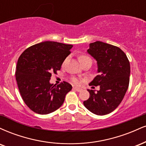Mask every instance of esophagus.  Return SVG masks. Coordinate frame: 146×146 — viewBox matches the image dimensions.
Listing matches in <instances>:
<instances>
[{"label": "esophagus", "instance_id": "esophagus-1", "mask_svg": "<svg viewBox=\"0 0 146 146\" xmlns=\"http://www.w3.org/2000/svg\"><path fill=\"white\" fill-rule=\"evenodd\" d=\"M73 89L77 90L78 92H81L82 90L81 88H78V87H73Z\"/></svg>", "mask_w": 146, "mask_h": 146}]
</instances>
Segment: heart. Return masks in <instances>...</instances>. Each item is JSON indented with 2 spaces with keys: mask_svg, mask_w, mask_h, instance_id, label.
Segmentation results:
<instances>
[{
  "mask_svg": "<svg viewBox=\"0 0 146 146\" xmlns=\"http://www.w3.org/2000/svg\"><path fill=\"white\" fill-rule=\"evenodd\" d=\"M78 58H79V61H80V62L81 64H82L83 62H86V61H92L91 58H90L89 56H86V55H84V54H82L80 55V56H79ZM71 81L72 82L75 84H78L80 83V80L77 78H72Z\"/></svg>",
  "mask_w": 146,
  "mask_h": 146,
  "instance_id": "obj_1",
  "label": "heart"
}]
</instances>
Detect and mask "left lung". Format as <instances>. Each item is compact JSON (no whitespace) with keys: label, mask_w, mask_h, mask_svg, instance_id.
I'll return each mask as SVG.
<instances>
[{"label":"left lung","mask_w":146,"mask_h":146,"mask_svg":"<svg viewBox=\"0 0 146 146\" xmlns=\"http://www.w3.org/2000/svg\"><path fill=\"white\" fill-rule=\"evenodd\" d=\"M87 52L96 60L99 73L90 85L100 89L88 90L90 97L84 105L95 115H107L116 109L128 90L130 62L121 48L103 42L90 43Z\"/></svg>","instance_id":"obj_1"}]
</instances>
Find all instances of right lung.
I'll use <instances>...</instances> for the list:
<instances>
[{
    "label": "right lung",
    "instance_id": "right-lung-1",
    "mask_svg": "<svg viewBox=\"0 0 146 146\" xmlns=\"http://www.w3.org/2000/svg\"><path fill=\"white\" fill-rule=\"evenodd\" d=\"M73 45L46 41L27 48L19 57L16 79L25 104L40 115L53 113L64 102L72 89L66 82L53 85L49 82L51 73H57Z\"/></svg>",
    "mask_w": 146,
    "mask_h": 146
}]
</instances>
